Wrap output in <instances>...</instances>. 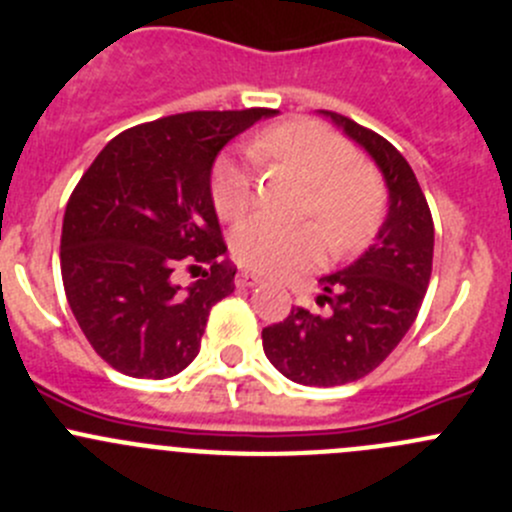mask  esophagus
<instances>
[{"instance_id":"34e87169","label":"esophagus","mask_w":512,"mask_h":512,"mask_svg":"<svg viewBox=\"0 0 512 512\" xmlns=\"http://www.w3.org/2000/svg\"><path fill=\"white\" fill-rule=\"evenodd\" d=\"M261 279L256 274H248V271H241V274L236 276V286H241V289H251V286H259Z\"/></svg>"}]
</instances>
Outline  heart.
<instances>
[{
    "label": "heart",
    "mask_w": 512,
    "mask_h": 512,
    "mask_svg": "<svg viewBox=\"0 0 512 512\" xmlns=\"http://www.w3.org/2000/svg\"><path fill=\"white\" fill-rule=\"evenodd\" d=\"M256 153L294 173L306 186L301 216L316 218L339 251H354L374 236L384 216V183L359 163L349 140L314 120H289L264 130ZM253 178L236 158H221L211 175L213 208L236 221L251 206ZM324 230V231H325ZM323 231V232H324ZM316 223L276 226L251 218L233 231L231 248L243 269L286 276L316 266L326 256V237Z\"/></svg>",
    "instance_id": "obj_1"
}]
</instances>
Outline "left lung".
I'll list each match as a JSON object with an SVG mask.
<instances>
[{
	"mask_svg": "<svg viewBox=\"0 0 512 512\" xmlns=\"http://www.w3.org/2000/svg\"><path fill=\"white\" fill-rule=\"evenodd\" d=\"M344 135L362 145L382 170L389 211L372 246L337 274L321 276V314L294 306L261 332L269 362L306 387L357 382L402 342L425 299L432 274L435 226L410 163L374 130L321 110Z\"/></svg>",
	"mask_w": 512,
	"mask_h": 512,
	"instance_id": "obj_1",
	"label": "left lung"
}]
</instances>
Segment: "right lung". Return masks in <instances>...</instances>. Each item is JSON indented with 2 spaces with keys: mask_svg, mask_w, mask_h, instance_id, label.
I'll list each match as a JSON object with an SVG mask.
<instances>
[{
  "mask_svg": "<svg viewBox=\"0 0 512 512\" xmlns=\"http://www.w3.org/2000/svg\"><path fill=\"white\" fill-rule=\"evenodd\" d=\"M276 110H198L135 125L100 150L67 201L60 269L82 334L118 372L165 379L201 349L211 306L231 294L211 198L213 160ZM186 265L197 280L183 290Z\"/></svg>",
  "mask_w": 512,
  "mask_h": 512,
  "instance_id": "1",
  "label": "right lung"
}]
</instances>
